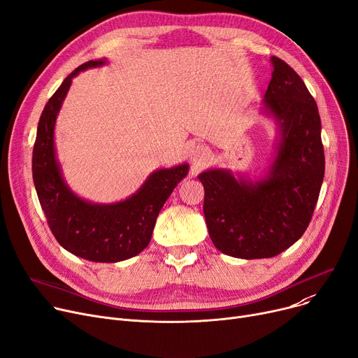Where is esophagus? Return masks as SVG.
<instances>
[{
    "label": "esophagus",
    "mask_w": 358,
    "mask_h": 358,
    "mask_svg": "<svg viewBox=\"0 0 358 358\" xmlns=\"http://www.w3.org/2000/svg\"><path fill=\"white\" fill-rule=\"evenodd\" d=\"M209 155V150L208 148H206L204 145H193L189 150V157H190V161L194 164V165H200L206 161V158H208Z\"/></svg>",
    "instance_id": "obj_1"
}]
</instances>
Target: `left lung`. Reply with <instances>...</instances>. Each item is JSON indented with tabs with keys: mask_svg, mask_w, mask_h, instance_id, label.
<instances>
[{
	"mask_svg": "<svg viewBox=\"0 0 358 358\" xmlns=\"http://www.w3.org/2000/svg\"><path fill=\"white\" fill-rule=\"evenodd\" d=\"M271 65L261 107L277 126L267 173L252 181L210 168L197 177L212 242L220 252L243 259L275 257L305 234L325 173L317 106L293 68L275 56Z\"/></svg>",
	"mask_w": 358,
	"mask_h": 358,
	"instance_id": "obj_1",
	"label": "left lung"
}]
</instances>
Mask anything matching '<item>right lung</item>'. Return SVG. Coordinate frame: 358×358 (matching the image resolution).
<instances>
[{
	"label": "right lung",
	"instance_id": "obj_1",
	"mask_svg": "<svg viewBox=\"0 0 358 358\" xmlns=\"http://www.w3.org/2000/svg\"><path fill=\"white\" fill-rule=\"evenodd\" d=\"M106 64V58L83 64L49 99L37 126L31 171L37 197L56 241L80 258L119 262L138 255L149 245L162 206L176 185L189 174V164L157 169L136 193L117 203H92L69 189L56 158V117L72 78L81 71Z\"/></svg>",
	"mask_w": 358,
	"mask_h": 358
}]
</instances>
